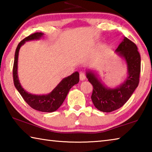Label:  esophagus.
Segmentation results:
<instances>
[{
  "label": "esophagus",
  "instance_id": "34e87169",
  "mask_svg": "<svg viewBox=\"0 0 152 152\" xmlns=\"http://www.w3.org/2000/svg\"><path fill=\"white\" fill-rule=\"evenodd\" d=\"M85 79H86L85 74H84V72L80 73V80H82V81H83Z\"/></svg>",
  "mask_w": 152,
  "mask_h": 152
}]
</instances>
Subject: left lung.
<instances>
[{"label": "left lung", "instance_id": "8db88e82", "mask_svg": "<svg viewBox=\"0 0 152 152\" xmlns=\"http://www.w3.org/2000/svg\"><path fill=\"white\" fill-rule=\"evenodd\" d=\"M127 64V76L125 80L115 88L104 85L95 71L88 69L86 78L93 86L92 101L98 110L110 113L125 104L138 86L141 71V57L134 43L124 37L115 50Z\"/></svg>", "mask_w": 152, "mask_h": 152}]
</instances>
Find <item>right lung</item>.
Returning <instances> with one entry per match:
<instances>
[{
	"label": "right lung",
	"mask_w": 152,
	"mask_h": 152,
	"mask_svg": "<svg viewBox=\"0 0 152 152\" xmlns=\"http://www.w3.org/2000/svg\"><path fill=\"white\" fill-rule=\"evenodd\" d=\"M43 35L44 33H35L25 37L18 44L16 51H15L13 70H12L13 74H13L15 88L23 98L25 101L31 107L39 111L51 113L56 111L62 104L70 88L75 84L78 83L79 73L78 72H75L70 76L63 78L60 83L56 86V88L47 94H33L27 92L23 88L20 83L17 73L18 58H19L20 48L26 42L42 39L43 37Z\"/></svg>",
	"instance_id": "right-lung-1"
}]
</instances>
